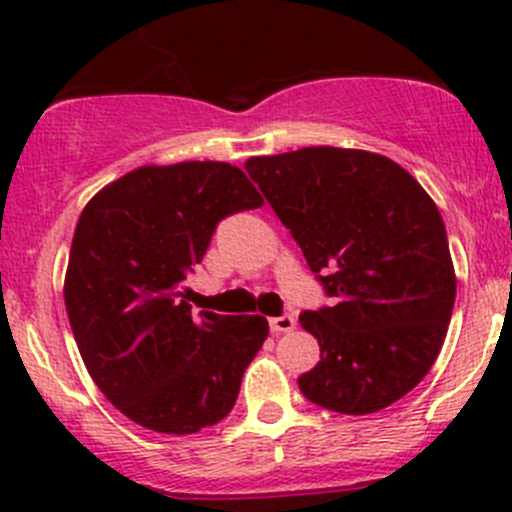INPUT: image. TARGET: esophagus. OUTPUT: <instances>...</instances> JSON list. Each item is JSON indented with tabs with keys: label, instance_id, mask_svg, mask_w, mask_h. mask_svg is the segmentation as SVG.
I'll return each instance as SVG.
<instances>
[{
	"label": "esophagus",
	"instance_id": "34e87169",
	"mask_svg": "<svg viewBox=\"0 0 512 512\" xmlns=\"http://www.w3.org/2000/svg\"><path fill=\"white\" fill-rule=\"evenodd\" d=\"M294 324H297V319L292 317V314H280V317H270V329L275 334H282V332H292Z\"/></svg>",
	"mask_w": 512,
	"mask_h": 512
}]
</instances>
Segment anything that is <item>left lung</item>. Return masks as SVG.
Instances as JSON below:
<instances>
[{"label": "left lung", "mask_w": 512, "mask_h": 512, "mask_svg": "<svg viewBox=\"0 0 512 512\" xmlns=\"http://www.w3.org/2000/svg\"><path fill=\"white\" fill-rule=\"evenodd\" d=\"M245 170L332 297L299 314L322 352L299 391L349 416L399 401L436 361L456 302L436 203L399 163L354 148H299Z\"/></svg>", "instance_id": "obj_1"}]
</instances>
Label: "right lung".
I'll return each instance as SVG.
<instances>
[{
    "instance_id": "right-lung-1",
    "label": "right lung",
    "mask_w": 512,
    "mask_h": 512,
    "mask_svg": "<svg viewBox=\"0 0 512 512\" xmlns=\"http://www.w3.org/2000/svg\"><path fill=\"white\" fill-rule=\"evenodd\" d=\"M260 205L240 168L188 160L131 170L81 213L64 282L71 332L98 389L138 426L185 436L235 406L267 319L193 317L180 289L220 220Z\"/></svg>"
}]
</instances>
